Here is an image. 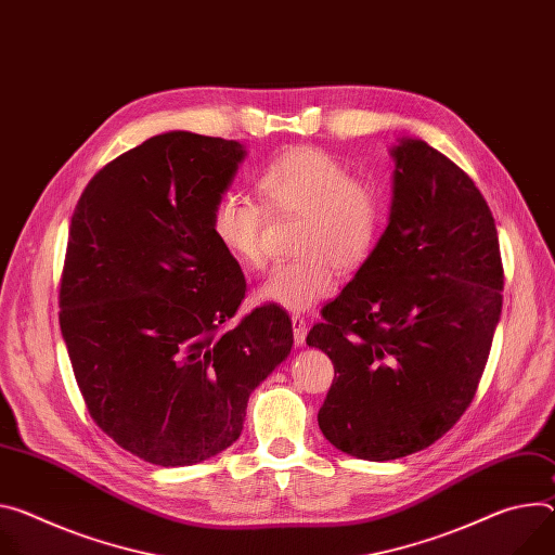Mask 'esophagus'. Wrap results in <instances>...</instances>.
Wrapping results in <instances>:
<instances>
[{"instance_id":"esophagus-1","label":"esophagus","mask_w":555,"mask_h":555,"mask_svg":"<svg viewBox=\"0 0 555 555\" xmlns=\"http://www.w3.org/2000/svg\"><path fill=\"white\" fill-rule=\"evenodd\" d=\"M292 332H294V343L304 345L306 336H308V327H306V319L300 314H292Z\"/></svg>"}]
</instances>
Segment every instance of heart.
Instances as JSON below:
<instances>
[{"mask_svg": "<svg viewBox=\"0 0 555 555\" xmlns=\"http://www.w3.org/2000/svg\"><path fill=\"white\" fill-rule=\"evenodd\" d=\"M255 185L270 215L300 217L294 234L300 257L274 266L257 298L287 312H306L334 289L336 268L357 270L372 255L383 228L380 194L319 147L276 155L259 170ZM266 210L234 190L221 192L210 208L212 236L241 268L266 263Z\"/></svg>", "mask_w": 555, "mask_h": 555, "instance_id": "obj_1", "label": "heart"}]
</instances>
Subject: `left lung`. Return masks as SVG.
<instances>
[{
    "label": "left lung",
    "mask_w": 555,
    "mask_h": 555,
    "mask_svg": "<svg viewBox=\"0 0 555 555\" xmlns=\"http://www.w3.org/2000/svg\"><path fill=\"white\" fill-rule=\"evenodd\" d=\"M391 157L387 230L308 334L334 363L319 427L363 461L410 456L459 423L489 359L505 279L469 175L421 139H402Z\"/></svg>",
    "instance_id": "obj_1"
}]
</instances>
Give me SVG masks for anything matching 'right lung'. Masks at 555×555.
<instances>
[{
  "mask_svg": "<svg viewBox=\"0 0 555 555\" xmlns=\"http://www.w3.org/2000/svg\"><path fill=\"white\" fill-rule=\"evenodd\" d=\"M243 157L221 137H150L88 181L70 219L60 325L79 391L99 429L159 467L228 449L294 343L279 306L221 332L245 276L210 208Z\"/></svg>",
  "mask_w": 555,
  "mask_h": 555,
  "instance_id": "right-lung-1",
  "label": "right lung"
}]
</instances>
